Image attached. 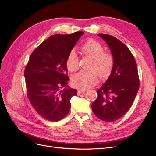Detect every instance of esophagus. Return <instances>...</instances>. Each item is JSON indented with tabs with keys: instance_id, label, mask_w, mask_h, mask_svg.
Masks as SVG:
<instances>
[{
	"instance_id": "1",
	"label": "esophagus",
	"mask_w": 156,
	"mask_h": 156,
	"mask_svg": "<svg viewBox=\"0 0 156 156\" xmlns=\"http://www.w3.org/2000/svg\"><path fill=\"white\" fill-rule=\"evenodd\" d=\"M85 91H86L85 90H77V94H78V95H80V94L85 92Z\"/></svg>"
}]
</instances>
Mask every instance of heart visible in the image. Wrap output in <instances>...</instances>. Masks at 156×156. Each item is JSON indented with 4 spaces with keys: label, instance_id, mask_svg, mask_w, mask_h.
Returning a JSON list of instances; mask_svg holds the SVG:
<instances>
[{
    "label": "heart",
    "instance_id": "obj_1",
    "mask_svg": "<svg viewBox=\"0 0 156 156\" xmlns=\"http://www.w3.org/2000/svg\"><path fill=\"white\" fill-rule=\"evenodd\" d=\"M81 51L87 56L93 58L91 69L81 72L74 75L72 83L75 88L86 90L96 84L100 78L105 80L110 77L115 64L114 56L111 52L105 51L103 46L94 39H88L81 46ZM79 58L76 52L72 50L66 59V67L71 72L78 70ZM101 75H99L98 73Z\"/></svg>",
    "mask_w": 156,
    "mask_h": 156
}]
</instances>
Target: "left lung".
<instances>
[{"instance_id": "1", "label": "left lung", "mask_w": 156, "mask_h": 156, "mask_svg": "<svg viewBox=\"0 0 156 156\" xmlns=\"http://www.w3.org/2000/svg\"><path fill=\"white\" fill-rule=\"evenodd\" d=\"M99 36L109 47L115 64L110 77L97 90L92 109L99 119L111 122L124 116L133 105L139 88V77L136 61L128 48L114 36Z\"/></svg>"}]
</instances>
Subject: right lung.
I'll use <instances>...</instances> for the list:
<instances>
[{
  "label": "right lung",
  "instance_id": "right-lung-1",
  "mask_svg": "<svg viewBox=\"0 0 156 156\" xmlns=\"http://www.w3.org/2000/svg\"><path fill=\"white\" fill-rule=\"evenodd\" d=\"M83 32L50 36L32 52L25 69L27 97L45 120L57 122L66 116L75 89L67 88L66 59ZM64 87V89L62 88Z\"/></svg>",
  "mask_w": 156,
  "mask_h": 156
}]
</instances>
